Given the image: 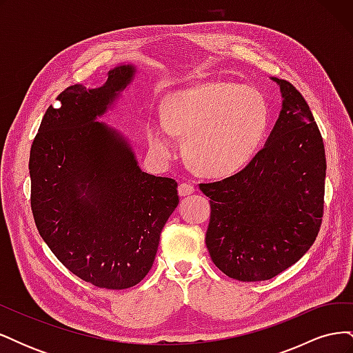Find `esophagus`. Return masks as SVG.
<instances>
[{
    "label": "esophagus",
    "instance_id": "34e87169",
    "mask_svg": "<svg viewBox=\"0 0 353 353\" xmlns=\"http://www.w3.org/2000/svg\"><path fill=\"white\" fill-rule=\"evenodd\" d=\"M194 191L196 190L191 184H179V187H178V193H179L181 197H187L190 194H193Z\"/></svg>",
    "mask_w": 353,
    "mask_h": 353
}]
</instances>
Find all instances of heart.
<instances>
[{
    "label": "heart",
    "mask_w": 353,
    "mask_h": 353,
    "mask_svg": "<svg viewBox=\"0 0 353 353\" xmlns=\"http://www.w3.org/2000/svg\"><path fill=\"white\" fill-rule=\"evenodd\" d=\"M166 121L148 125L153 150L172 154V132L185 138L184 154L199 174L228 176L239 172L259 150L270 128V105L254 87L213 81L172 92Z\"/></svg>",
    "instance_id": "obj_1"
}]
</instances>
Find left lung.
<instances>
[{
  "instance_id": "obj_1",
  "label": "left lung",
  "mask_w": 353,
  "mask_h": 353,
  "mask_svg": "<svg viewBox=\"0 0 353 353\" xmlns=\"http://www.w3.org/2000/svg\"><path fill=\"white\" fill-rule=\"evenodd\" d=\"M281 110L252 162L239 174L200 184L210 199L206 245L230 279L265 281L296 263L314 244L324 208L325 150L314 116L290 82Z\"/></svg>"
}]
</instances>
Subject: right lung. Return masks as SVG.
Segmentation results:
<instances>
[{
	"instance_id": "add662e5",
	"label": "right lung",
	"mask_w": 353,
	"mask_h": 353,
	"mask_svg": "<svg viewBox=\"0 0 353 353\" xmlns=\"http://www.w3.org/2000/svg\"><path fill=\"white\" fill-rule=\"evenodd\" d=\"M122 63L97 88L72 85L50 105L30 148V206L39 236L83 281L122 290L152 270L175 179L143 172L130 138L99 122L134 82Z\"/></svg>"
}]
</instances>
